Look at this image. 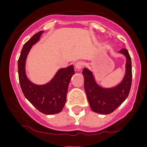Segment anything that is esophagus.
<instances>
[{
	"instance_id": "34e87169",
	"label": "esophagus",
	"mask_w": 147,
	"mask_h": 147,
	"mask_svg": "<svg viewBox=\"0 0 147 147\" xmlns=\"http://www.w3.org/2000/svg\"><path fill=\"white\" fill-rule=\"evenodd\" d=\"M83 66H84V63L82 61H78L75 63V68H77V70H81Z\"/></svg>"
}]
</instances>
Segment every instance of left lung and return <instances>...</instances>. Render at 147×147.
I'll return each mask as SVG.
<instances>
[{
  "mask_svg": "<svg viewBox=\"0 0 147 147\" xmlns=\"http://www.w3.org/2000/svg\"><path fill=\"white\" fill-rule=\"evenodd\" d=\"M126 57V75L117 86L113 88H102L96 84L93 75L90 70L84 68V89L92 111L99 114L111 113L117 109L129 96L132 82L131 59L126 48L119 51Z\"/></svg>",
  "mask_w": 147,
  "mask_h": 147,
  "instance_id": "left-lung-1",
  "label": "left lung"
}]
</instances>
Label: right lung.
Wrapping results in <instances>:
<instances>
[{
    "label": "right lung",
    "instance_id": "right-lung-1",
    "mask_svg": "<svg viewBox=\"0 0 147 147\" xmlns=\"http://www.w3.org/2000/svg\"><path fill=\"white\" fill-rule=\"evenodd\" d=\"M43 32L40 31L35 34L23 45L18 61V79L25 98L40 112L52 115L59 113L63 109L66 101L68 84L75 71L73 65L60 69L50 83L43 86L35 85L28 80L25 72L27 55L32 45L38 41Z\"/></svg>",
    "mask_w": 147,
    "mask_h": 147
}]
</instances>
